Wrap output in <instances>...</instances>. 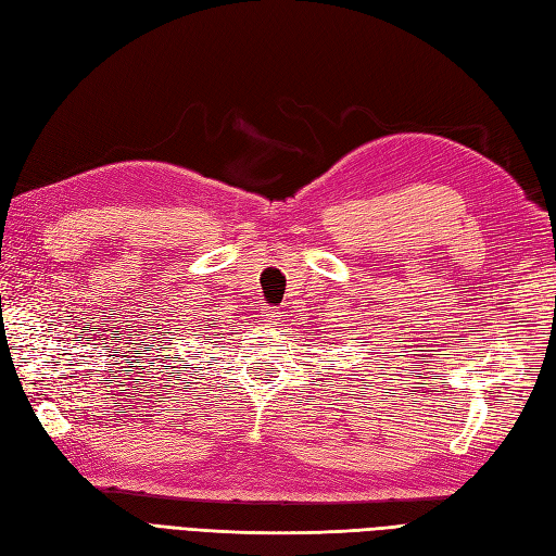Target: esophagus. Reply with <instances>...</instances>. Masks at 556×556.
Instances as JSON below:
<instances>
[{"instance_id": "obj_1", "label": "esophagus", "mask_w": 556, "mask_h": 556, "mask_svg": "<svg viewBox=\"0 0 556 556\" xmlns=\"http://www.w3.org/2000/svg\"><path fill=\"white\" fill-rule=\"evenodd\" d=\"M262 311H264V316H266V323H268V325H276V323L280 320L278 306H264Z\"/></svg>"}]
</instances>
